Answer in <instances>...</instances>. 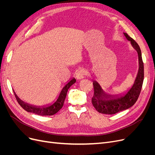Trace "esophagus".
I'll use <instances>...</instances> for the list:
<instances>
[{"instance_id": "34e87169", "label": "esophagus", "mask_w": 155, "mask_h": 155, "mask_svg": "<svg viewBox=\"0 0 155 155\" xmlns=\"http://www.w3.org/2000/svg\"><path fill=\"white\" fill-rule=\"evenodd\" d=\"M87 75V71L85 70H83L81 69L80 70H79V71L77 72L76 74V78L78 79H83L85 77V76Z\"/></svg>"}]
</instances>
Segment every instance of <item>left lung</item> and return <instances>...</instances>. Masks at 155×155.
<instances>
[{
  "label": "left lung",
  "instance_id": "1",
  "mask_svg": "<svg viewBox=\"0 0 155 155\" xmlns=\"http://www.w3.org/2000/svg\"><path fill=\"white\" fill-rule=\"evenodd\" d=\"M124 35L127 39L130 41L133 47L138 51L139 70L137 77L133 86L125 96L109 101L104 100V98L107 99L106 96L108 97V98L110 97L109 95L105 94L104 92L99 84L96 81L93 83L94 96L92 97V104L96 110L101 114H114L117 112L129 109L137 101L142 90L144 78V69L141 50L137 42L133 38H131L127 33H124Z\"/></svg>",
  "mask_w": 155,
  "mask_h": 155
}]
</instances>
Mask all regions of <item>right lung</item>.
I'll list each match as a JSON object with an SVG mask.
<instances>
[{
    "label": "right lung",
    "mask_w": 155,
    "mask_h": 155,
    "mask_svg": "<svg viewBox=\"0 0 155 155\" xmlns=\"http://www.w3.org/2000/svg\"><path fill=\"white\" fill-rule=\"evenodd\" d=\"M75 82H76V79H72L68 83H67L63 88V90L61 92L58 100L56 101L53 105H51L47 107L37 108V107L31 106L30 105L25 104L24 102L22 101L17 96L15 92H14V95L15 96V98L18 102V104H19L22 109H25L26 111L28 112H32V113H34L35 114L40 115V116H51L57 113V112L63 107L65 97H66L67 94L68 89L70 87V86L72 85Z\"/></svg>",
    "instance_id": "obj_1"
}]
</instances>
